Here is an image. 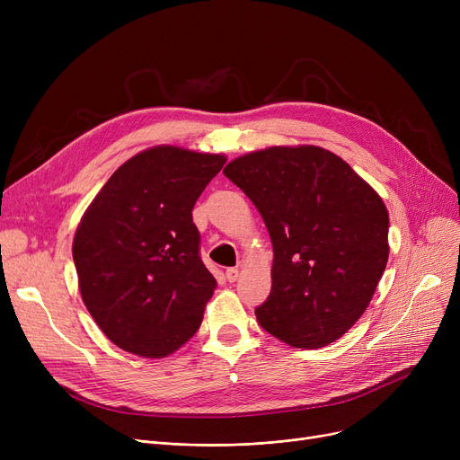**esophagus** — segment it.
Returning <instances> with one entry per match:
<instances>
[{
  "instance_id": "esophagus-1",
  "label": "esophagus",
  "mask_w": 460,
  "mask_h": 460,
  "mask_svg": "<svg viewBox=\"0 0 460 460\" xmlns=\"http://www.w3.org/2000/svg\"><path fill=\"white\" fill-rule=\"evenodd\" d=\"M226 278L229 283H234L238 279V269H227L226 270Z\"/></svg>"
}]
</instances>
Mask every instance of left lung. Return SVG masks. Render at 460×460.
<instances>
[{
  "label": "left lung",
  "instance_id": "obj_1",
  "mask_svg": "<svg viewBox=\"0 0 460 460\" xmlns=\"http://www.w3.org/2000/svg\"><path fill=\"white\" fill-rule=\"evenodd\" d=\"M224 175L262 216L274 262L259 324L296 349H321L364 315L388 262V208L337 155L269 147L229 162Z\"/></svg>",
  "mask_w": 460,
  "mask_h": 460
}]
</instances>
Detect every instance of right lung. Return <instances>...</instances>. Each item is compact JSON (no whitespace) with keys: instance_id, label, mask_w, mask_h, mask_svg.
Segmentation results:
<instances>
[{"instance_id":"add662e5","label":"right lung","mask_w":460,"mask_h":460,"mask_svg":"<svg viewBox=\"0 0 460 460\" xmlns=\"http://www.w3.org/2000/svg\"><path fill=\"white\" fill-rule=\"evenodd\" d=\"M224 164L160 145L120 165L87 207L72 257L87 311L119 349L165 358L199 330L216 279L191 210Z\"/></svg>"}]
</instances>
